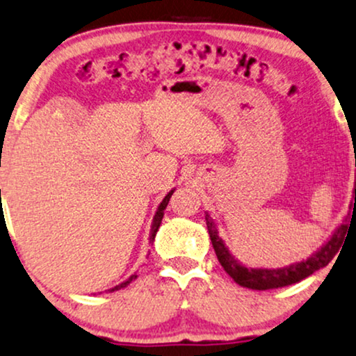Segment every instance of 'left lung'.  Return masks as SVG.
Instances as JSON below:
<instances>
[{"label":"left lung","mask_w":356,"mask_h":356,"mask_svg":"<svg viewBox=\"0 0 356 356\" xmlns=\"http://www.w3.org/2000/svg\"><path fill=\"white\" fill-rule=\"evenodd\" d=\"M356 166V160H355ZM353 198L355 203H350V213L345 216L343 222L332 232V236L315 251L312 256L304 259L300 262H293L291 266L277 267V269H270V267H248L243 262L232 256L229 248L225 244V241L219 238V231L216 222L211 218V214L206 211V226H208L209 239H211L214 252H216L219 264L222 266L229 277H232L236 284L241 287L252 289V291H269V289H279L285 285H292L300 282L302 279L309 277L315 270L325 267L332 261L333 256L340 251L341 244L346 238V232L350 229V222L356 218V175H355V186H353Z\"/></svg>","instance_id":"8db88e82"}]
</instances>
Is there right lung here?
I'll use <instances>...</instances> for the list:
<instances>
[{
  "label": "right lung",
  "mask_w": 356,
  "mask_h": 356,
  "mask_svg": "<svg viewBox=\"0 0 356 356\" xmlns=\"http://www.w3.org/2000/svg\"><path fill=\"white\" fill-rule=\"evenodd\" d=\"M173 193H175V188L168 193V195L165 196L163 201H161V203L158 204V209H156L155 216H153V221H152V229H150V244H153V241H155L156 231H158V227H160V225H161V219H163L165 209H166V206H168V201H170L171 195H173ZM135 279H137V272H135V274H131L130 277L127 279V280H124V282H122V284H118V285H115V287L108 289L107 292H115V291H120V289L127 287V285H129V284L131 282V280H135Z\"/></svg>",
  "instance_id": "add662e5"
}]
</instances>
